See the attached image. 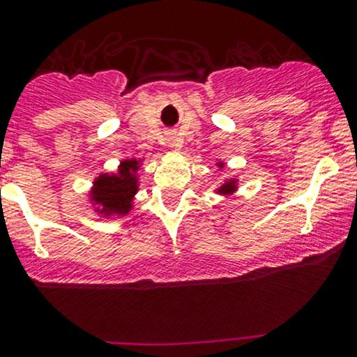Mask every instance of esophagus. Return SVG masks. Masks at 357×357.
Here are the masks:
<instances>
[{"instance_id":"34e87169","label":"esophagus","mask_w":357,"mask_h":357,"mask_svg":"<svg viewBox=\"0 0 357 357\" xmlns=\"http://www.w3.org/2000/svg\"><path fill=\"white\" fill-rule=\"evenodd\" d=\"M167 139H168V143H170V146H178V139L175 134H168Z\"/></svg>"}]
</instances>
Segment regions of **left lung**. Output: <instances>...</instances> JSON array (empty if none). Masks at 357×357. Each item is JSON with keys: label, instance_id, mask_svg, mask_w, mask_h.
I'll return each instance as SVG.
<instances>
[{"label": "left lung", "instance_id": "8db88e82", "mask_svg": "<svg viewBox=\"0 0 357 357\" xmlns=\"http://www.w3.org/2000/svg\"><path fill=\"white\" fill-rule=\"evenodd\" d=\"M235 189H236V182H235V180H228V182H225L223 185H221L220 189H218V192H220V194H231Z\"/></svg>", "mask_w": 357, "mask_h": 357}]
</instances>
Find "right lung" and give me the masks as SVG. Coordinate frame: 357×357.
<instances>
[{
	"mask_svg": "<svg viewBox=\"0 0 357 357\" xmlns=\"http://www.w3.org/2000/svg\"><path fill=\"white\" fill-rule=\"evenodd\" d=\"M137 160H124L114 175H100L95 180L91 201L98 206V213L105 216L128 214L132 208V197L137 192Z\"/></svg>",
	"mask_w": 357,
	"mask_h": 357,
	"instance_id": "right-lung-1",
	"label": "right lung"
}]
</instances>
